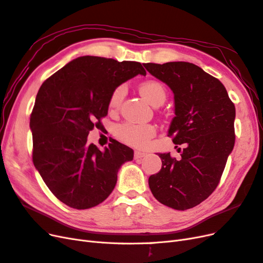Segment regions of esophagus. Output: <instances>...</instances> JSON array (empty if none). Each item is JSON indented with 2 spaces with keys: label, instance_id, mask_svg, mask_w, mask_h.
Wrapping results in <instances>:
<instances>
[{
  "label": "esophagus",
  "instance_id": "esophagus-1",
  "mask_svg": "<svg viewBox=\"0 0 263 263\" xmlns=\"http://www.w3.org/2000/svg\"><path fill=\"white\" fill-rule=\"evenodd\" d=\"M146 153L145 151H135V155H134V157H135V159H141V158H144V157H146Z\"/></svg>",
  "mask_w": 263,
  "mask_h": 263
}]
</instances>
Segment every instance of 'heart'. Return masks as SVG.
Listing matches in <instances>:
<instances>
[{"label":"heart","mask_w":263,"mask_h":263,"mask_svg":"<svg viewBox=\"0 0 263 263\" xmlns=\"http://www.w3.org/2000/svg\"><path fill=\"white\" fill-rule=\"evenodd\" d=\"M139 92L147 102L151 105L156 106L161 102H164L166 93L161 83L157 81L144 82L140 87ZM124 97V87L119 86L113 92L109 100V104L112 107L117 106L121 103ZM155 135V128L150 125H134V124H123L116 128V136L119 140L126 144L140 147L144 146L146 142Z\"/></svg>","instance_id":"heart-1"}]
</instances>
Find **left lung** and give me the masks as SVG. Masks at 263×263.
Listing matches in <instances>:
<instances>
[{
    "label": "left lung",
    "instance_id": "left-lung-1",
    "mask_svg": "<svg viewBox=\"0 0 263 263\" xmlns=\"http://www.w3.org/2000/svg\"><path fill=\"white\" fill-rule=\"evenodd\" d=\"M144 66L173 92L176 116L168 135L173 144H184L180 160L170 153L158 154L162 166L150 176L149 187L163 205L178 211L192 209L216 189L234 149L235 105L218 79L194 63Z\"/></svg>",
    "mask_w": 263,
    "mask_h": 263
}]
</instances>
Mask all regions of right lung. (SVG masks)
<instances>
[{
    "instance_id": "obj_1",
    "label": "right lung",
    "mask_w": 263,
    "mask_h": 263,
    "mask_svg": "<svg viewBox=\"0 0 263 263\" xmlns=\"http://www.w3.org/2000/svg\"><path fill=\"white\" fill-rule=\"evenodd\" d=\"M138 74L140 62L83 55L73 59L42 84L30 115L33 162L59 201L86 210L105 201L121 166L134 150L113 139L104 151L87 144L94 127L107 115L116 87Z\"/></svg>"
}]
</instances>
